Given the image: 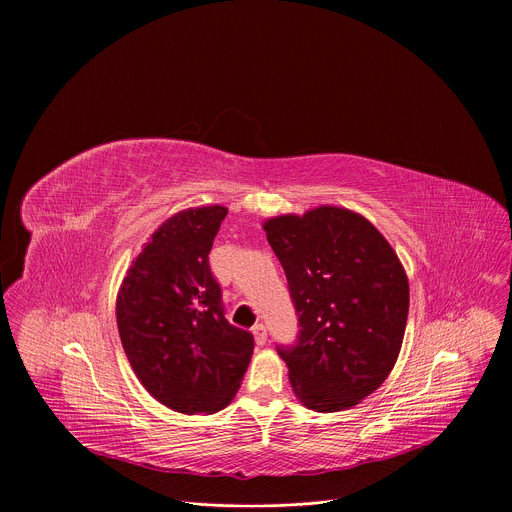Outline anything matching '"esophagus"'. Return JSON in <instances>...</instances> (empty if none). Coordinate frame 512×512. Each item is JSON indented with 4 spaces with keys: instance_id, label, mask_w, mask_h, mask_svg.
I'll return each instance as SVG.
<instances>
[{
    "instance_id": "34e87169",
    "label": "esophagus",
    "mask_w": 512,
    "mask_h": 512,
    "mask_svg": "<svg viewBox=\"0 0 512 512\" xmlns=\"http://www.w3.org/2000/svg\"><path fill=\"white\" fill-rule=\"evenodd\" d=\"M253 336H255V342L259 346H263L267 342V328H265V324H255L253 326Z\"/></svg>"
}]
</instances>
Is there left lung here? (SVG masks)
I'll use <instances>...</instances> for the list:
<instances>
[{
  "label": "left lung",
  "mask_w": 512,
  "mask_h": 512,
  "mask_svg": "<svg viewBox=\"0 0 512 512\" xmlns=\"http://www.w3.org/2000/svg\"><path fill=\"white\" fill-rule=\"evenodd\" d=\"M298 316L294 344H277L298 399L342 411L377 391L399 356L409 283L367 218L338 206L263 225Z\"/></svg>",
  "instance_id": "1"
}]
</instances>
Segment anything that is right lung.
<instances>
[{"mask_svg": "<svg viewBox=\"0 0 512 512\" xmlns=\"http://www.w3.org/2000/svg\"><path fill=\"white\" fill-rule=\"evenodd\" d=\"M225 206L174 214L129 267L117 296V328L141 385L180 413L225 409L255 348L225 318L223 289L208 253Z\"/></svg>", "mask_w": 512, "mask_h": 512, "instance_id": "1", "label": "right lung"}]
</instances>
